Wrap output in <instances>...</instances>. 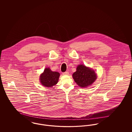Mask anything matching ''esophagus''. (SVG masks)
I'll use <instances>...</instances> for the list:
<instances>
[{
	"mask_svg": "<svg viewBox=\"0 0 132 132\" xmlns=\"http://www.w3.org/2000/svg\"><path fill=\"white\" fill-rule=\"evenodd\" d=\"M63 75H69V72H65L63 73Z\"/></svg>",
	"mask_w": 132,
	"mask_h": 132,
	"instance_id": "34e87169",
	"label": "esophagus"
}]
</instances>
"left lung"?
<instances>
[{
  "label": "left lung",
  "instance_id": "left-lung-1",
  "mask_svg": "<svg viewBox=\"0 0 132 132\" xmlns=\"http://www.w3.org/2000/svg\"><path fill=\"white\" fill-rule=\"evenodd\" d=\"M72 76L76 84L81 88L92 85L97 78L94 70L84 65H79Z\"/></svg>",
  "mask_w": 132,
  "mask_h": 132
}]
</instances>
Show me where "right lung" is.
<instances>
[{"mask_svg":"<svg viewBox=\"0 0 132 132\" xmlns=\"http://www.w3.org/2000/svg\"><path fill=\"white\" fill-rule=\"evenodd\" d=\"M59 76V73L53 72L50 68H45L44 72L40 76L39 80L44 86L52 87L57 84Z\"/></svg>","mask_w":132,"mask_h":132,"instance_id":"add662e5","label":"right lung"}]
</instances>
